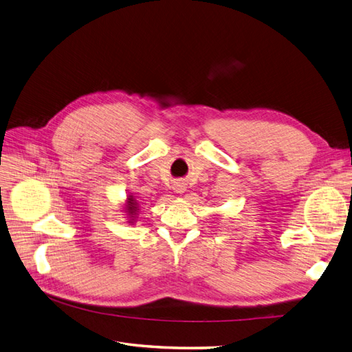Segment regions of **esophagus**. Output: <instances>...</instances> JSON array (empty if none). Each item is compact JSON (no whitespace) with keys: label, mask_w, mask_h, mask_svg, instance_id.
Wrapping results in <instances>:
<instances>
[{"label":"esophagus","mask_w":352,"mask_h":352,"mask_svg":"<svg viewBox=\"0 0 352 352\" xmlns=\"http://www.w3.org/2000/svg\"><path fill=\"white\" fill-rule=\"evenodd\" d=\"M183 190H184V188H183V187H179V186L177 187V192H183Z\"/></svg>","instance_id":"esophagus-1"}]
</instances>
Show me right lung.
Segmentation results:
<instances>
[{
    "mask_svg": "<svg viewBox=\"0 0 352 352\" xmlns=\"http://www.w3.org/2000/svg\"><path fill=\"white\" fill-rule=\"evenodd\" d=\"M128 201H129V204H128V211H129V214L137 212V210H138V204L135 202V199H133L132 196H129V197H128Z\"/></svg>",
    "mask_w": 352,
    "mask_h": 352,
    "instance_id": "obj_1",
    "label": "right lung"
}]
</instances>
